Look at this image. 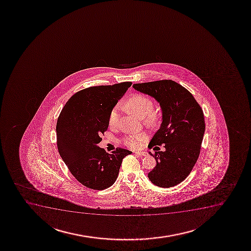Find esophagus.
<instances>
[{
  "mask_svg": "<svg viewBox=\"0 0 251 251\" xmlns=\"http://www.w3.org/2000/svg\"><path fill=\"white\" fill-rule=\"evenodd\" d=\"M135 153L137 155L141 157L146 156V155H147L146 152H139V151H138V152H135Z\"/></svg>",
  "mask_w": 251,
  "mask_h": 251,
  "instance_id": "esophagus-1",
  "label": "esophagus"
}]
</instances>
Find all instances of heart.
Wrapping results in <instances>:
<instances>
[{"label":"heart","instance_id":"1","mask_svg":"<svg viewBox=\"0 0 251 251\" xmlns=\"http://www.w3.org/2000/svg\"><path fill=\"white\" fill-rule=\"evenodd\" d=\"M123 107L126 111L133 112L139 118H143V121L148 127H154L158 126L160 122V112L153 109L154 103L151 97L142 93H135L130 96L127 100L123 103ZM119 116L118 109L113 108L110 112L108 117V124L111 127L118 126ZM147 139V135L145 133H136L125 136L123 143L127 147L133 150H137L141 147L142 143Z\"/></svg>","mask_w":251,"mask_h":251}]
</instances>
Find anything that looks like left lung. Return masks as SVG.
I'll return each instance as SVG.
<instances>
[{
  "label": "left lung",
  "mask_w": 251,
  "mask_h": 251,
  "mask_svg": "<svg viewBox=\"0 0 251 251\" xmlns=\"http://www.w3.org/2000/svg\"><path fill=\"white\" fill-rule=\"evenodd\" d=\"M133 86L155 98L163 112L160 128L149 148L164 144L166 151L150 153L156 159V166L148 177L159 187L176 186L188 176L200 154L205 132L203 111L192 93L174 80L138 83Z\"/></svg>",
  "instance_id": "left-lung-1"
}]
</instances>
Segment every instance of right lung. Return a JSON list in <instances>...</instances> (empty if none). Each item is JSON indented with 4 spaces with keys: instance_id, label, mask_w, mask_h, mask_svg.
<instances>
[{
    "instance_id": "obj_1",
    "label": "right lung",
    "mask_w": 251,
    "mask_h": 251,
    "mask_svg": "<svg viewBox=\"0 0 251 251\" xmlns=\"http://www.w3.org/2000/svg\"><path fill=\"white\" fill-rule=\"evenodd\" d=\"M132 82L91 86L75 93L57 121V147L71 174L93 190H104L118 178L124 157L132 152L117 148L112 153L98 147L107 130L108 117Z\"/></svg>"
}]
</instances>
